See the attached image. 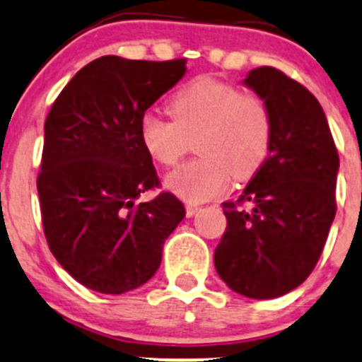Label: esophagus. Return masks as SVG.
Returning a JSON list of instances; mask_svg holds the SVG:
<instances>
[{"label": "esophagus", "instance_id": "obj_1", "mask_svg": "<svg viewBox=\"0 0 362 362\" xmlns=\"http://www.w3.org/2000/svg\"><path fill=\"white\" fill-rule=\"evenodd\" d=\"M198 210H199L198 204H194V203L185 204V211H187V217H192V215H196V214H198Z\"/></svg>", "mask_w": 362, "mask_h": 362}]
</instances>
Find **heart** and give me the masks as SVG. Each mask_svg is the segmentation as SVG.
Instances as JSON below:
<instances>
[{
    "label": "heart",
    "mask_w": 362,
    "mask_h": 362,
    "mask_svg": "<svg viewBox=\"0 0 362 362\" xmlns=\"http://www.w3.org/2000/svg\"><path fill=\"white\" fill-rule=\"evenodd\" d=\"M171 120L147 112L140 141L156 163L171 166L196 136L199 158L175 168L166 187L187 202H206L229 189L231 177L247 180L264 164L273 140V117L259 94L240 93L222 80L199 76L168 103Z\"/></svg>",
    "instance_id": "1"
}]
</instances>
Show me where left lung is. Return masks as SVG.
Masks as SVG:
<instances>
[{
	"label": "left lung",
	"instance_id": "1",
	"mask_svg": "<svg viewBox=\"0 0 362 362\" xmlns=\"http://www.w3.org/2000/svg\"><path fill=\"white\" fill-rule=\"evenodd\" d=\"M268 103V159L238 202L222 203L228 228L215 269L229 289L272 299L301 286L315 268L337 214L339 158L326 113L306 87L272 66L243 80Z\"/></svg>",
	"mask_w": 362,
	"mask_h": 362
}]
</instances>
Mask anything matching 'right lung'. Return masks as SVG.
Returning a JSON list of instances; mask_svg holds the SVG:
<instances>
[{"instance_id":"right-lung-1","label":"right lung","mask_w":362,"mask_h":362,"mask_svg":"<svg viewBox=\"0 0 362 362\" xmlns=\"http://www.w3.org/2000/svg\"><path fill=\"white\" fill-rule=\"evenodd\" d=\"M185 69V59L103 56L69 80L47 115L36 180L43 231L57 262L87 289L144 286L185 217L171 192L136 203L159 185L140 120Z\"/></svg>"}]
</instances>
